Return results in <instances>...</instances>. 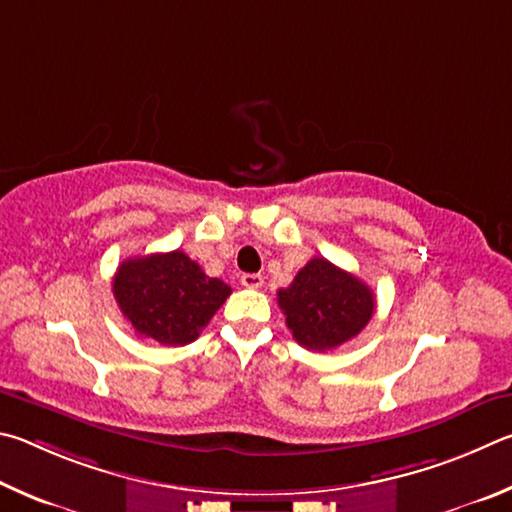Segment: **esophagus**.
<instances>
[{
	"label": "esophagus",
	"instance_id": "1",
	"mask_svg": "<svg viewBox=\"0 0 512 512\" xmlns=\"http://www.w3.org/2000/svg\"><path fill=\"white\" fill-rule=\"evenodd\" d=\"M240 283L249 290H258V288H263V276L261 274H242Z\"/></svg>",
	"mask_w": 512,
	"mask_h": 512
}]
</instances>
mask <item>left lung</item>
<instances>
[{"label":"left lung","mask_w":512,"mask_h":512,"mask_svg":"<svg viewBox=\"0 0 512 512\" xmlns=\"http://www.w3.org/2000/svg\"><path fill=\"white\" fill-rule=\"evenodd\" d=\"M276 297L292 337L319 353L360 335L375 310L369 285L326 258H312Z\"/></svg>","instance_id":"8db88e82"}]
</instances>
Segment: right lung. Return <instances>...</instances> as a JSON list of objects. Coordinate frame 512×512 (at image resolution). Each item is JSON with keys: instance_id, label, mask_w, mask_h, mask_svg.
Segmentation results:
<instances>
[{"instance_id": "right-lung-1", "label": "right lung", "mask_w": 512, "mask_h": 512, "mask_svg": "<svg viewBox=\"0 0 512 512\" xmlns=\"http://www.w3.org/2000/svg\"><path fill=\"white\" fill-rule=\"evenodd\" d=\"M114 299L134 333L166 346L200 337L231 288L211 279L184 251L128 258L112 281Z\"/></svg>"}]
</instances>
